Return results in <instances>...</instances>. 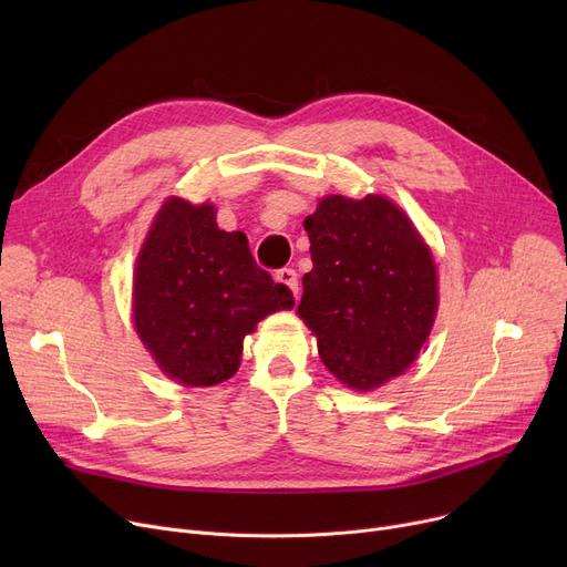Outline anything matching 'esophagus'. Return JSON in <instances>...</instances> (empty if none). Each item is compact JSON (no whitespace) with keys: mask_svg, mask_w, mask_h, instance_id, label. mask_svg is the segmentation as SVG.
Masks as SVG:
<instances>
[{"mask_svg":"<svg viewBox=\"0 0 567 567\" xmlns=\"http://www.w3.org/2000/svg\"><path fill=\"white\" fill-rule=\"evenodd\" d=\"M278 280H280L282 285H287V287L293 291V296H299V274H296L293 268H280V271H278Z\"/></svg>","mask_w":567,"mask_h":567,"instance_id":"obj_1","label":"esophagus"}]
</instances>
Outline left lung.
Returning <instances> with one entry per match:
<instances>
[{
  "instance_id": "obj_1",
  "label": "left lung",
  "mask_w": 567,
  "mask_h": 567,
  "mask_svg": "<svg viewBox=\"0 0 567 567\" xmlns=\"http://www.w3.org/2000/svg\"><path fill=\"white\" fill-rule=\"evenodd\" d=\"M312 271L299 317L323 365L347 389L400 377L425 344L436 306V266L423 236L389 197H323L303 223Z\"/></svg>"
}]
</instances>
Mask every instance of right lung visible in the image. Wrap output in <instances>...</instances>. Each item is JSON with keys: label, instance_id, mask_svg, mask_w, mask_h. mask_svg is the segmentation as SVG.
<instances>
[{"label": "right lung", "instance_id": "obj_1", "mask_svg": "<svg viewBox=\"0 0 567 567\" xmlns=\"http://www.w3.org/2000/svg\"><path fill=\"white\" fill-rule=\"evenodd\" d=\"M291 308V291L257 266L246 234L216 225L214 204L161 206L135 264L133 319L169 379L197 389L229 379L244 338Z\"/></svg>", "mask_w": 567, "mask_h": 567}]
</instances>
